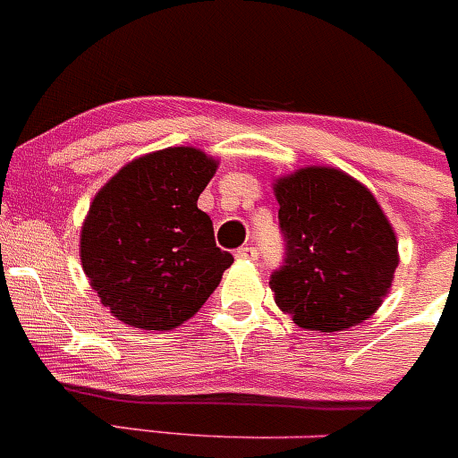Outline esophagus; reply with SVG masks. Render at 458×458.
Segmentation results:
<instances>
[{
  "label": "esophagus",
  "mask_w": 458,
  "mask_h": 458,
  "mask_svg": "<svg viewBox=\"0 0 458 458\" xmlns=\"http://www.w3.org/2000/svg\"><path fill=\"white\" fill-rule=\"evenodd\" d=\"M234 257L237 259H257L259 257V252H257V248H252V246H243V248H239L237 252H234Z\"/></svg>",
  "instance_id": "esophagus-1"
}]
</instances>
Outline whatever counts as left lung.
Returning a JSON list of instances; mask_svg holds the SVG:
<instances>
[{"label": "left lung", "instance_id": "8db88e82", "mask_svg": "<svg viewBox=\"0 0 458 458\" xmlns=\"http://www.w3.org/2000/svg\"><path fill=\"white\" fill-rule=\"evenodd\" d=\"M285 266L270 276L281 312L299 327L339 332L370 318L390 293L399 242L374 195L330 165L272 183Z\"/></svg>", "mask_w": 458, "mask_h": 458}]
</instances>
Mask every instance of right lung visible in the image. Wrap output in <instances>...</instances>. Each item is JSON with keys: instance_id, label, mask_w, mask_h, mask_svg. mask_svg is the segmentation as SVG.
Returning a JSON list of instances; mask_svg holds the SVG:
<instances>
[{"instance_id": "obj_1", "label": "right lung", "mask_w": 458, "mask_h": 458, "mask_svg": "<svg viewBox=\"0 0 458 458\" xmlns=\"http://www.w3.org/2000/svg\"><path fill=\"white\" fill-rule=\"evenodd\" d=\"M219 161L174 146L128 161L92 199L80 257L90 288L119 321L173 330L199 312L233 255L216 248L197 199Z\"/></svg>"}]
</instances>
